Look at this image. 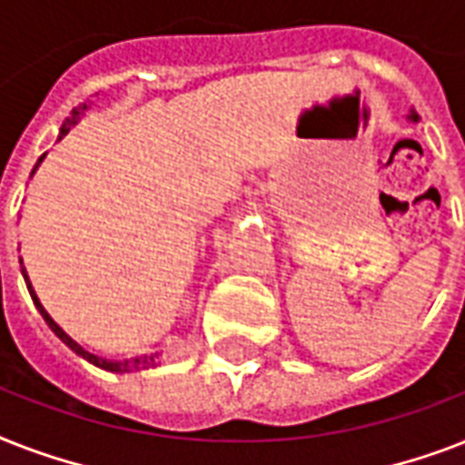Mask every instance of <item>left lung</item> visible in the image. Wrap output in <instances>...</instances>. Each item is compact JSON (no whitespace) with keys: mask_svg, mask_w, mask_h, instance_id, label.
Masks as SVG:
<instances>
[{"mask_svg":"<svg viewBox=\"0 0 465 465\" xmlns=\"http://www.w3.org/2000/svg\"><path fill=\"white\" fill-rule=\"evenodd\" d=\"M408 120H411V123H418L420 120V115L415 111H411V115H408Z\"/></svg>","mask_w":465,"mask_h":465,"instance_id":"obj_1","label":"left lung"}]
</instances>
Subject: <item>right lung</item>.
<instances>
[{"label": "right lung", "instance_id": "add662e5", "mask_svg": "<svg viewBox=\"0 0 465 465\" xmlns=\"http://www.w3.org/2000/svg\"><path fill=\"white\" fill-rule=\"evenodd\" d=\"M86 111H89V105H86V104L79 105V108H74V111H72V115H69V118L64 120V125L60 127V134H57V140H62V137H64V134H67L69 130H72V127H74L76 123H79V118H82V115H84V113H86ZM43 159H45V154L40 156L38 163L33 166L31 175L35 173V171H38V166H40V163H43ZM18 262H21V275H24L25 287H28V294H31L33 304H35V309L40 311V316L45 318V323L50 325V331H53L54 335H57V338H60L62 342H64V345L69 347V350H72V352H76V354H79V357H84V360H86V361H91L94 367L105 369V371H113V374H127V371H140V369H152V367H156V357H159V354H156V352H152V354H140V357H133V360H123V361H118V360H105V357H98V354H94V352H86V350H84V347L79 345L76 340L69 338L67 332L62 331L60 325L54 323L53 316H50V313H47L45 309H43V304H40L38 294H35V290H33L31 280H28V272H25V268H24V261L18 258Z\"/></svg>", "mask_w": 465, "mask_h": 465}]
</instances>
